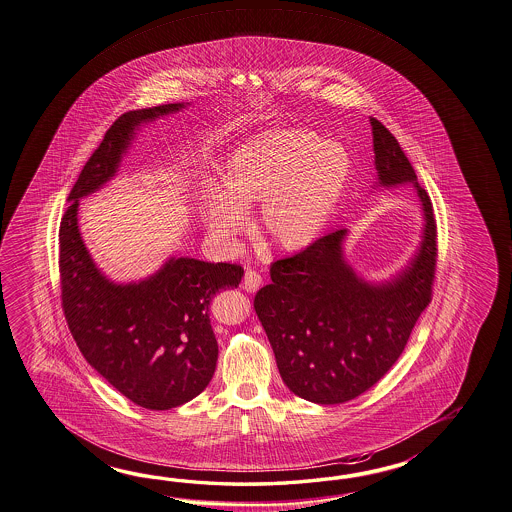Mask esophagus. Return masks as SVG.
Wrapping results in <instances>:
<instances>
[{
	"instance_id": "34e87169",
	"label": "esophagus",
	"mask_w": 512,
	"mask_h": 512,
	"mask_svg": "<svg viewBox=\"0 0 512 512\" xmlns=\"http://www.w3.org/2000/svg\"><path fill=\"white\" fill-rule=\"evenodd\" d=\"M261 283H263V279H261L260 274L256 270H247L245 272L242 287L247 292H256V290L260 289Z\"/></svg>"
}]
</instances>
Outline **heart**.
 I'll use <instances>...</instances> for the list:
<instances>
[{
    "label": "heart",
    "mask_w": 512,
    "mask_h": 512,
    "mask_svg": "<svg viewBox=\"0 0 512 512\" xmlns=\"http://www.w3.org/2000/svg\"><path fill=\"white\" fill-rule=\"evenodd\" d=\"M350 157L334 140L308 130L274 128L229 153L225 180L205 178L202 216L214 240L231 242L258 207L261 234L283 251H301L323 233L343 196Z\"/></svg>",
    "instance_id": "b5f03b06"
}]
</instances>
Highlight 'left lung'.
I'll return each instance as SVG.
<instances>
[{
    "label": "left lung",
    "instance_id": "8db88e82",
    "mask_svg": "<svg viewBox=\"0 0 512 512\" xmlns=\"http://www.w3.org/2000/svg\"><path fill=\"white\" fill-rule=\"evenodd\" d=\"M377 182L373 189L411 184L422 209L419 247L384 281H368L344 256L348 229L326 234L305 251L270 267L269 285L254 308L292 393L316 404L355 399L384 377L408 344L431 301L437 225L426 189L397 139L370 117Z\"/></svg>",
    "mask_w": 512,
    "mask_h": 512
}]
</instances>
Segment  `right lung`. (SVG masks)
Segmentation results:
<instances>
[{
    "mask_svg": "<svg viewBox=\"0 0 512 512\" xmlns=\"http://www.w3.org/2000/svg\"><path fill=\"white\" fill-rule=\"evenodd\" d=\"M189 103L124 113L84 164L59 229L61 299L75 343L93 370L146 409L177 408L205 390L218 361L209 305L234 289L243 269L175 258L148 278L117 283L97 267L79 231V200L112 180L140 126Z\"/></svg>",
    "mask_w": 512,
    "mask_h": 512,
    "instance_id": "obj_1",
    "label": "right lung"
}]
</instances>
